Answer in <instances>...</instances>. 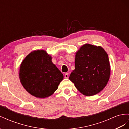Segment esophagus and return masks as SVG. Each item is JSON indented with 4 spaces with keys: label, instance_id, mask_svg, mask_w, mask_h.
<instances>
[{
    "label": "esophagus",
    "instance_id": "34e87169",
    "mask_svg": "<svg viewBox=\"0 0 129 129\" xmlns=\"http://www.w3.org/2000/svg\"><path fill=\"white\" fill-rule=\"evenodd\" d=\"M65 77L66 78H69V74H68V73H65Z\"/></svg>",
    "mask_w": 129,
    "mask_h": 129
}]
</instances>
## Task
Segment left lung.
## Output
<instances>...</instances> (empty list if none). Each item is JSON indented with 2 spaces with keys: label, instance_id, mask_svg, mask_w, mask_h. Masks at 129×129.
I'll return each instance as SVG.
<instances>
[{
  "label": "left lung",
  "instance_id": "1",
  "mask_svg": "<svg viewBox=\"0 0 129 129\" xmlns=\"http://www.w3.org/2000/svg\"><path fill=\"white\" fill-rule=\"evenodd\" d=\"M75 69L69 77L85 96L99 93L106 85L111 74L107 53L101 47L85 44L76 55Z\"/></svg>",
  "mask_w": 129,
  "mask_h": 129
}]
</instances>
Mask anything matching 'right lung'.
Listing matches in <instances>:
<instances>
[{
    "label": "right lung",
    "mask_w": 129,
    "mask_h": 129,
    "mask_svg": "<svg viewBox=\"0 0 129 129\" xmlns=\"http://www.w3.org/2000/svg\"><path fill=\"white\" fill-rule=\"evenodd\" d=\"M51 59L46 51H34L25 58L21 65V83L29 93L36 98L51 96L63 79V75Z\"/></svg>",
    "instance_id": "1"
}]
</instances>
